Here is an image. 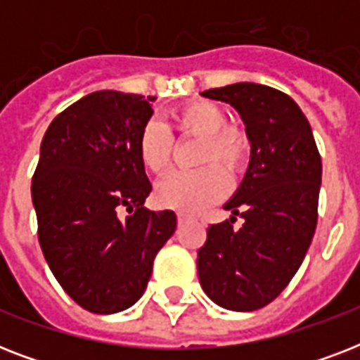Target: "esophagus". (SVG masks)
Here are the masks:
<instances>
[{
    "label": "esophagus",
    "instance_id": "1",
    "mask_svg": "<svg viewBox=\"0 0 360 360\" xmlns=\"http://www.w3.org/2000/svg\"><path fill=\"white\" fill-rule=\"evenodd\" d=\"M192 220H194V217H191V214H186V213L177 214V222H179V226L186 224V222H192Z\"/></svg>",
    "mask_w": 360,
    "mask_h": 360
}]
</instances>
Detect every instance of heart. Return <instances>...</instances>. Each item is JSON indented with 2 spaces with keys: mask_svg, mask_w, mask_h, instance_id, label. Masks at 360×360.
<instances>
[{
  "mask_svg": "<svg viewBox=\"0 0 360 360\" xmlns=\"http://www.w3.org/2000/svg\"><path fill=\"white\" fill-rule=\"evenodd\" d=\"M174 123L183 134L202 138L198 162L209 164L194 172H174L164 177L157 186V202L164 207L196 213L203 205L222 196L226 179L222 169L213 162H220L226 172H237L248 155V140L240 130L226 127L224 110L207 101H194L174 110ZM174 138L168 127L158 120L143 123L138 136V155L141 164L153 174H162L172 162Z\"/></svg>",
  "mask_w": 360,
  "mask_h": 360,
  "instance_id": "heart-1",
  "label": "heart"
}]
</instances>
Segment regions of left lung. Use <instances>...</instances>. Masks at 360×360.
Listing matches in <instances>:
<instances>
[{
    "instance_id": "8db88e82",
    "label": "left lung",
    "mask_w": 360,
    "mask_h": 360,
    "mask_svg": "<svg viewBox=\"0 0 360 360\" xmlns=\"http://www.w3.org/2000/svg\"><path fill=\"white\" fill-rule=\"evenodd\" d=\"M230 104L245 123L250 162L224 209L240 214L209 226L198 250V276L219 307L252 312L282 293L295 276L318 224L321 157L310 123L285 93L239 82L203 91Z\"/></svg>"
}]
</instances>
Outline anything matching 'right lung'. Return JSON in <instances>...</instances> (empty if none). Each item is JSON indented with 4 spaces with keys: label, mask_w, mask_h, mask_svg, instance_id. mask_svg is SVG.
<instances>
[{
    "label": "right lung",
    "mask_w": 360,
    "mask_h": 360,
    "mask_svg": "<svg viewBox=\"0 0 360 360\" xmlns=\"http://www.w3.org/2000/svg\"><path fill=\"white\" fill-rule=\"evenodd\" d=\"M153 101L89 93L42 138L31 183L39 243L61 288L93 314L121 312L143 295L153 259L177 226L174 211L143 207L151 183L138 136Z\"/></svg>",
    "instance_id": "1"
}]
</instances>
